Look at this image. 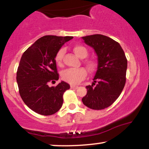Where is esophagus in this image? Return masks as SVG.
Here are the masks:
<instances>
[{
    "instance_id": "34e87169",
    "label": "esophagus",
    "mask_w": 149,
    "mask_h": 149,
    "mask_svg": "<svg viewBox=\"0 0 149 149\" xmlns=\"http://www.w3.org/2000/svg\"><path fill=\"white\" fill-rule=\"evenodd\" d=\"M71 88H73V89H78V86H77V85H71Z\"/></svg>"
}]
</instances>
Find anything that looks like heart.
Returning a JSON list of instances; mask_svg holds the SVG:
<instances>
[{
  "instance_id": "1",
  "label": "heart",
  "mask_w": 149,
  "mask_h": 149,
  "mask_svg": "<svg viewBox=\"0 0 149 149\" xmlns=\"http://www.w3.org/2000/svg\"><path fill=\"white\" fill-rule=\"evenodd\" d=\"M73 52L79 58H85L88 55V50L85 47L81 45H76L73 47ZM64 49H61L58 51L55 56V61L58 64H61L63 55H64ZM97 64L95 61H87V67L90 71H94L96 69ZM87 76V72L83 68H79L77 69H65L61 73V78L64 81L67 83H71V84H77L83 80Z\"/></svg>"
}]
</instances>
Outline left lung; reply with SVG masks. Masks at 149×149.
<instances>
[{"label": "left lung", "instance_id": "1", "mask_svg": "<svg viewBox=\"0 0 149 149\" xmlns=\"http://www.w3.org/2000/svg\"><path fill=\"white\" fill-rule=\"evenodd\" d=\"M81 38L94 49L97 56L94 82L86 86L87 95L82 102L90 109L101 110L110 107L123 90L127 61L120 45L111 38L95 34Z\"/></svg>", "mask_w": 149, "mask_h": 149}]
</instances>
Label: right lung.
<instances>
[{
  "instance_id": "1",
  "label": "right lung",
  "mask_w": 149,
  "mask_h": 149,
  "mask_svg": "<svg viewBox=\"0 0 149 149\" xmlns=\"http://www.w3.org/2000/svg\"><path fill=\"white\" fill-rule=\"evenodd\" d=\"M73 36H44L22 54L17 71L19 95L26 105L37 113L49 116L63 104V95L70 85L61 81L57 86L48 83L59 79L55 56L65 42Z\"/></svg>"
}]
</instances>
